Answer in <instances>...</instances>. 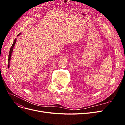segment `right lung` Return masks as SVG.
Listing matches in <instances>:
<instances>
[{
  "label": "right lung",
  "instance_id": "right-lung-1",
  "mask_svg": "<svg viewBox=\"0 0 125 125\" xmlns=\"http://www.w3.org/2000/svg\"><path fill=\"white\" fill-rule=\"evenodd\" d=\"M21 34V33L19 34L18 36L20 35ZM16 41H17V39H15V40H14V41H13V44H12V46H11V47L10 49V51H9V56H8V67H9V66H10V61L11 57V55H12V51H13V47H14V45H15V44H16Z\"/></svg>",
  "mask_w": 125,
  "mask_h": 125
}]
</instances>
